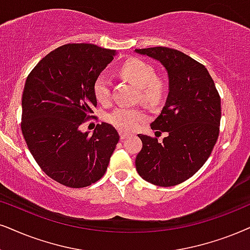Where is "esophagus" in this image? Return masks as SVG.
Here are the masks:
<instances>
[{"mask_svg":"<svg viewBox=\"0 0 250 250\" xmlns=\"http://www.w3.org/2000/svg\"><path fill=\"white\" fill-rule=\"evenodd\" d=\"M119 134H120V137H121V140H125V138H127L129 136L128 132H125V131H120Z\"/></svg>","mask_w":250,"mask_h":250,"instance_id":"obj_1","label":"esophagus"}]
</instances>
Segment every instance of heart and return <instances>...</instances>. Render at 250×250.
Listing matches in <instances>:
<instances>
[{
  "label": "heart",
  "mask_w": 250,
  "mask_h": 250,
  "mask_svg": "<svg viewBox=\"0 0 250 250\" xmlns=\"http://www.w3.org/2000/svg\"><path fill=\"white\" fill-rule=\"evenodd\" d=\"M120 75L140 88L141 102L148 106L160 105L167 93L166 84L157 78L154 68L140 59H130L120 69ZM93 94L98 103L107 104L110 99V78L100 74L93 82ZM144 110L136 107L119 106L107 115L108 122L123 131H132L144 121Z\"/></svg>",
  "instance_id": "heart-1"
}]
</instances>
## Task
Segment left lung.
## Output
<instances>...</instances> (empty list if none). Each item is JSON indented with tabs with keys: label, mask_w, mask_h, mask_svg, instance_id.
<instances>
[{
	"label": "left lung",
	"mask_w": 250,
	"mask_h": 250,
	"mask_svg": "<svg viewBox=\"0 0 250 250\" xmlns=\"http://www.w3.org/2000/svg\"><path fill=\"white\" fill-rule=\"evenodd\" d=\"M135 52L162 63L169 81L165 106L151 123L167 136L159 143L156 137L138 135L143 146L136 169L145 181L172 187L191 178L212 152L219 136L220 97L208 69L185 53L167 47Z\"/></svg>",
	"instance_id": "obj_1"
}]
</instances>
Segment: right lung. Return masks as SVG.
Masks as SVG:
<instances>
[{
	"instance_id": "right-lung-1",
	"label": "right lung",
	"mask_w": 250,
	"mask_h": 250,
	"mask_svg": "<svg viewBox=\"0 0 250 250\" xmlns=\"http://www.w3.org/2000/svg\"><path fill=\"white\" fill-rule=\"evenodd\" d=\"M116 55L92 43H68L47 54L27 76L21 98V132L49 178L84 188L105 174L120 136L108 123L92 135L80 127L93 118V82Z\"/></svg>"
}]
</instances>
